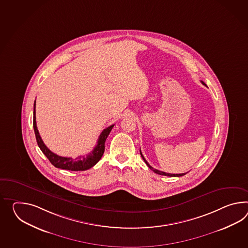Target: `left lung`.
Masks as SVG:
<instances>
[{
    "mask_svg": "<svg viewBox=\"0 0 248 248\" xmlns=\"http://www.w3.org/2000/svg\"><path fill=\"white\" fill-rule=\"evenodd\" d=\"M202 83L203 85H205V83L203 82V81H202ZM140 156L142 157V159L144 160V162L147 164V166L150 168V169L153 171V172H155L156 174H158V175H168V176H182V175H185L186 173H183V174H170V173H166V172H162V171H159V170H157V169H153L152 167H151L150 164L147 162V160L145 159V157H143V155H142V153H141V151L140 150Z\"/></svg>",
    "mask_w": 248,
    "mask_h": 248,
    "instance_id": "1",
    "label": "left lung"
}]
</instances>
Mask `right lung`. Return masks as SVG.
<instances>
[{
  "label": "right lung",
  "mask_w": 248,
  "mask_h": 248,
  "mask_svg": "<svg viewBox=\"0 0 248 248\" xmlns=\"http://www.w3.org/2000/svg\"><path fill=\"white\" fill-rule=\"evenodd\" d=\"M35 108H36V101L34 103L33 127H34V131L36 134V142L43 153L46 155V157L48 158L49 161L53 164L55 168L66 169V170H71V171H84L87 169H91L93 166H95L100 160V158L104 154V151H105L106 140L108 138L109 133L115 124H112L108 128L104 129V131L100 133V135L98 137L97 145L95 146L94 150L91 151V153H89L88 155L79 156L76 158L61 157L50 151L48 148L45 145L44 141L41 139L39 133H38V130H37V127H36V109Z\"/></svg>",
  "instance_id": "obj_1"
}]
</instances>
